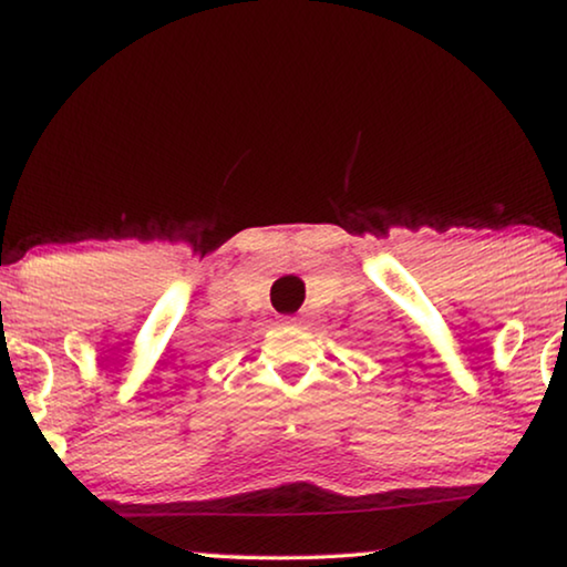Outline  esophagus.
<instances>
[{
  "instance_id": "34e87169",
  "label": "esophagus",
  "mask_w": 567,
  "mask_h": 567,
  "mask_svg": "<svg viewBox=\"0 0 567 567\" xmlns=\"http://www.w3.org/2000/svg\"><path fill=\"white\" fill-rule=\"evenodd\" d=\"M299 317H286V324H299Z\"/></svg>"
}]
</instances>
